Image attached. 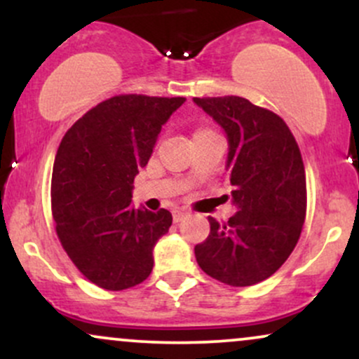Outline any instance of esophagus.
I'll return each mask as SVG.
<instances>
[{
    "label": "esophagus",
    "instance_id": "esophagus-1",
    "mask_svg": "<svg viewBox=\"0 0 359 359\" xmlns=\"http://www.w3.org/2000/svg\"><path fill=\"white\" fill-rule=\"evenodd\" d=\"M187 211H184V209H177V211H174V221L175 222H180L184 219V217H187Z\"/></svg>",
    "mask_w": 359,
    "mask_h": 359
}]
</instances>
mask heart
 I'll use <instances>...</instances> for the list:
<instances>
[{
    "instance_id": "heart-1",
    "label": "heart",
    "mask_w": 359,
    "mask_h": 359,
    "mask_svg": "<svg viewBox=\"0 0 359 359\" xmlns=\"http://www.w3.org/2000/svg\"><path fill=\"white\" fill-rule=\"evenodd\" d=\"M205 131H209V130H199V131H197L196 135H199V133H205Z\"/></svg>"
}]
</instances>
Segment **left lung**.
<instances>
[{"mask_svg":"<svg viewBox=\"0 0 359 359\" xmlns=\"http://www.w3.org/2000/svg\"><path fill=\"white\" fill-rule=\"evenodd\" d=\"M228 137L226 170L238 212L194 253L209 277L226 285L263 282L285 263L302 233L306 170L294 135L282 118L240 96L194 97Z\"/></svg>","mask_w":359,"mask_h":359,"instance_id":"left-lung-1","label":"left lung"}]
</instances>
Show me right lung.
<instances>
[{
	"label": "right lung",
	"mask_w": 359,
	"mask_h": 359,
	"mask_svg": "<svg viewBox=\"0 0 359 359\" xmlns=\"http://www.w3.org/2000/svg\"><path fill=\"white\" fill-rule=\"evenodd\" d=\"M185 97L121 94L102 101L62 138L52 174L57 236L86 278L125 290L148 278L172 214L131 204L133 180L162 126Z\"/></svg>",
	"instance_id": "right-lung-1"
}]
</instances>
